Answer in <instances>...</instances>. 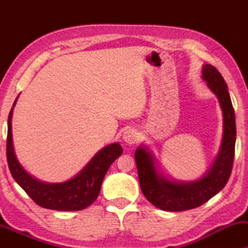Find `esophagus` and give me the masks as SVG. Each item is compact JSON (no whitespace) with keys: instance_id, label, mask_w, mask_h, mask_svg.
<instances>
[{"instance_id":"esophagus-1","label":"esophagus","mask_w":248,"mask_h":248,"mask_svg":"<svg viewBox=\"0 0 248 248\" xmlns=\"http://www.w3.org/2000/svg\"><path fill=\"white\" fill-rule=\"evenodd\" d=\"M138 140V133L133 128H128L123 133V141L127 144H134Z\"/></svg>"}]
</instances>
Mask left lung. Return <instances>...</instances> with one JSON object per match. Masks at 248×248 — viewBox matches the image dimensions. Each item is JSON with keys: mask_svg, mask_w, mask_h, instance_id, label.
Listing matches in <instances>:
<instances>
[{"mask_svg": "<svg viewBox=\"0 0 248 248\" xmlns=\"http://www.w3.org/2000/svg\"><path fill=\"white\" fill-rule=\"evenodd\" d=\"M202 79L218 98L223 117L221 145L211 168L195 181H171L158 170L155 155L147 145L142 144L135 150L141 191L149 202L165 211H185L204 204L225 187L232 174L236 122L228 87L219 71L210 64L203 65Z\"/></svg>", "mask_w": 248, "mask_h": 248, "instance_id": "obj_1", "label": "left lung"}]
</instances>
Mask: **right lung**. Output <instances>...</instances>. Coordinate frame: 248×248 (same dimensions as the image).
Returning <instances> with one entry per match:
<instances>
[{"label":"right lung","mask_w":248,"mask_h":248,"mask_svg":"<svg viewBox=\"0 0 248 248\" xmlns=\"http://www.w3.org/2000/svg\"><path fill=\"white\" fill-rule=\"evenodd\" d=\"M13 104L8 120L6 157L10 171L15 181L37 204L57 211H79L96 201L100 192L103 179L110 165L123 154L118 142L111 143L98 151L86 167L77 176L63 183H46L37 179L26 171L16 159L12 141Z\"/></svg>","instance_id":"1"}]
</instances>
